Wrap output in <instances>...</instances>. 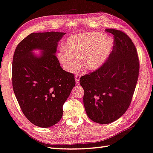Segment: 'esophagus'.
Instances as JSON below:
<instances>
[{
  "label": "esophagus",
  "mask_w": 153,
  "mask_h": 153,
  "mask_svg": "<svg viewBox=\"0 0 153 153\" xmlns=\"http://www.w3.org/2000/svg\"><path fill=\"white\" fill-rule=\"evenodd\" d=\"M79 77H80V75H79V74H76V76H75V78H76V82L77 84H79Z\"/></svg>",
  "instance_id": "34e87169"
}]
</instances>
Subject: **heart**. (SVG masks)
Returning a JSON list of instances; mask_svg holds the SVG:
<instances>
[{"mask_svg": "<svg viewBox=\"0 0 153 153\" xmlns=\"http://www.w3.org/2000/svg\"><path fill=\"white\" fill-rule=\"evenodd\" d=\"M112 46L113 40L100 32L74 36L67 40V49L58 54V58L68 71L78 67L79 60L83 58L86 69L96 70L106 61Z\"/></svg>", "mask_w": 153, "mask_h": 153, "instance_id": "b5f03b06", "label": "heart"}]
</instances>
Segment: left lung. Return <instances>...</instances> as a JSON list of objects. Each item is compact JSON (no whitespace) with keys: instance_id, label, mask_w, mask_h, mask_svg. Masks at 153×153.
I'll return each instance as SVG.
<instances>
[{"instance_id":"1","label":"left lung","mask_w":153,"mask_h":153,"mask_svg":"<svg viewBox=\"0 0 153 153\" xmlns=\"http://www.w3.org/2000/svg\"><path fill=\"white\" fill-rule=\"evenodd\" d=\"M105 31L113 35L112 52L99 69L79 79L86 114L102 124L117 120L127 111L140 72L137 51L129 36L115 29Z\"/></svg>"}]
</instances>
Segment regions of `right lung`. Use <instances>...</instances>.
Wrapping results in <instances>:
<instances>
[{
    "instance_id": "right-lung-1",
    "label": "right lung",
    "mask_w": 153,
    "mask_h": 153,
    "mask_svg": "<svg viewBox=\"0 0 153 153\" xmlns=\"http://www.w3.org/2000/svg\"><path fill=\"white\" fill-rule=\"evenodd\" d=\"M65 33H32L17 45L13 57L12 86L25 116L36 126L48 128L62 117V106L76 85L74 75L63 70L56 56ZM43 51L40 57L31 52Z\"/></svg>"
}]
</instances>
